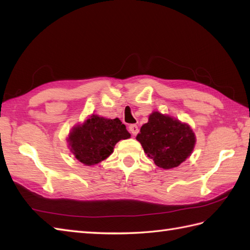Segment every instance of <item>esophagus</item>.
<instances>
[{
  "label": "esophagus",
  "instance_id": "34e87169",
  "mask_svg": "<svg viewBox=\"0 0 250 250\" xmlns=\"http://www.w3.org/2000/svg\"><path fill=\"white\" fill-rule=\"evenodd\" d=\"M129 131L131 132V135L136 136V135L138 134V132H139V128H138V126H137L136 124H131V125H129Z\"/></svg>",
  "mask_w": 250,
  "mask_h": 250
}]
</instances>
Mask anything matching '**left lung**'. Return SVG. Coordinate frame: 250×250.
Wrapping results in <instances>:
<instances>
[{"instance_id": "8db88e82", "label": "left lung", "mask_w": 250, "mask_h": 250, "mask_svg": "<svg viewBox=\"0 0 250 250\" xmlns=\"http://www.w3.org/2000/svg\"><path fill=\"white\" fill-rule=\"evenodd\" d=\"M145 153L156 166L170 169L179 166L192 153L195 135L191 127L160 112H152L147 123L137 135Z\"/></svg>"}]
</instances>
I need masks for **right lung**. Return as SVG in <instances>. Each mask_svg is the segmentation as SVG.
<instances>
[{
    "label": "right lung",
    "mask_w": 250,
    "mask_h": 250,
    "mask_svg": "<svg viewBox=\"0 0 250 250\" xmlns=\"http://www.w3.org/2000/svg\"><path fill=\"white\" fill-rule=\"evenodd\" d=\"M129 137L126 126L118 118L111 120L93 114L83 124L73 127L68 142L76 160L90 166L105 160L120 140Z\"/></svg>",
    "instance_id": "obj_1"
}]
</instances>
